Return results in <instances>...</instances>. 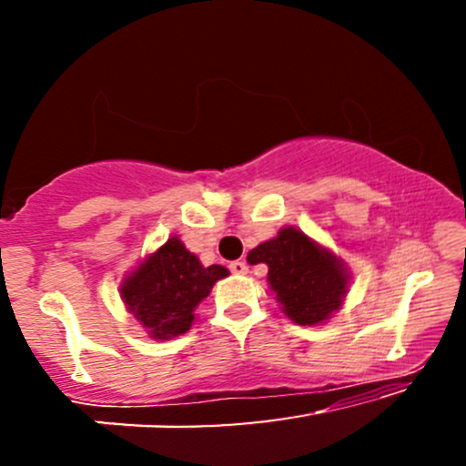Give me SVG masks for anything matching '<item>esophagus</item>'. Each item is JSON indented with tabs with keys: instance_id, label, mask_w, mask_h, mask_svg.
<instances>
[{
	"instance_id": "esophagus-1",
	"label": "esophagus",
	"mask_w": 466,
	"mask_h": 466,
	"mask_svg": "<svg viewBox=\"0 0 466 466\" xmlns=\"http://www.w3.org/2000/svg\"><path fill=\"white\" fill-rule=\"evenodd\" d=\"M228 269H231L235 276H244V273H248V265L244 260H233V263L228 265Z\"/></svg>"
}]
</instances>
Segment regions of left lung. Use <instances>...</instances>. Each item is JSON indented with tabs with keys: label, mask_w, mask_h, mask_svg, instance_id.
Returning <instances> with one entry per match:
<instances>
[{
	"label": "left lung",
	"mask_w": 466,
	"mask_h": 466,
	"mask_svg": "<svg viewBox=\"0 0 466 466\" xmlns=\"http://www.w3.org/2000/svg\"><path fill=\"white\" fill-rule=\"evenodd\" d=\"M248 260L269 267L267 282L282 311L303 327L327 322L348 295L346 263L295 227L254 248Z\"/></svg>",
	"instance_id": "8db88e82"
}]
</instances>
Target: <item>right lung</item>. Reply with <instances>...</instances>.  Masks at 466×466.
Returning <instances> with one entry per match:
<instances>
[{
  "label": "right lung",
  "mask_w": 466,
  "mask_h": 466,
  "mask_svg": "<svg viewBox=\"0 0 466 466\" xmlns=\"http://www.w3.org/2000/svg\"><path fill=\"white\" fill-rule=\"evenodd\" d=\"M227 276L222 265L203 267L174 235L123 279L120 299L152 339H171L187 333L197 305Z\"/></svg>",
  "instance_id": "add662e5"
}]
</instances>
